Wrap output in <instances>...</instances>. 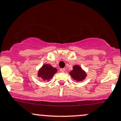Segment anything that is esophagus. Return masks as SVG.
Wrapping results in <instances>:
<instances>
[{
  "label": "esophagus",
  "mask_w": 121,
  "mask_h": 121,
  "mask_svg": "<svg viewBox=\"0 0 121 121\" xmlns=\"http://www.w3.org/2000/svg\"><path fill=\"white\" fill-rule=\"evenodd\" d=\"M60 71L61 72H65V69H64V68H61V69H60Z\"/></svg>",
  "instance_id": "esophagus-1"
}]
</instances>
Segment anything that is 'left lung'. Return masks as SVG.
Masks as SVG:
<instances>
[{"instance_id":"left-lung-1","label":"left lung","mask_w":121,"mask_h":121,"mask_svg":"<svg viewBox=\"0 0 121 121\" xmlns=\"http://www.w3.org/2000/svg\"><path fill=\"white\" fill-rule=\"evenodd\" d=\"M71 77L73 80L77 82H81L86 78L87 74L86 72L78 65H75L73 67V69L69 72Z\"/></svg>"}]
</instances>
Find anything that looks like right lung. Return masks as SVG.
Instances as JSON below:
<instances>
[{"instance_id":"1","label":"right lung","mask_w":121,"mask_h":121,"mask_svg":"<svg viewBox=\"0 0 121 121\" xmlns=\"http://www.w3.org/2000/svg\"><path fill=\"white\" fill-rule=\"evenodd\" d=\"M57 72V69L56 68L49 64H44L38 71V77L43 81H49Z\"/></svg>"}]
</instances>
